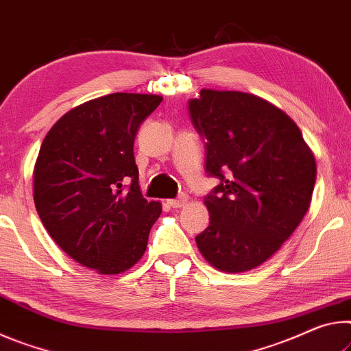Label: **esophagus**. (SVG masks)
I'll list each match as a JSON object with an SVG mask.
<instances>
[{"instance_id": "obj_1", "label": "esophagus", "mask_w": 351, "mask_h": 351, "mask_svg": "<svg viewBox=\"0 0 351 351\" xmlns=\"http://www.w3.org/2000/svg\"><path fill=\"white\" fill-rule=\"evenodd\" d=\"M188 202V196L186 194H180L177 199H171L168 200V205L172 206V208H182V206H185Z\"/></svg>"}]
</instances>
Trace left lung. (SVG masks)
I'll use <instances>...</instances> for the list:
<instances>
[{
	"instance_id": "8db88e82",
	"label": "left lung",
	"mask_w": 351,
	"mask_h": 351,
	"mask_svg": "<svg viewBox=\"0 0 351 351\" xmlns=\"http://www.w3.org/2000/svg\"><path fill=\"white\" fill-rule=\"evenodd\" d=\"M205 143V171L221 180L205 197L210 226L200 254L222 272L269 260L311 204L315 160L297 124L278 107L243 91L200 90L188 102Z\"/></svg>"
}]
</instances>
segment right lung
Listing matches in <instances>:
<instances>
[{"label":"right lung","mask_w":351,"mask_h":351,"mask_svg":"<svg viewBox=\"0 0 351 351\" xmlns=\"http://www.w3.org/2000/svg\"><path fill=\"white\" fill-rule=\"evenodd\" d=\"M162 99L112 93L87 101L63 114L40 147L34 166L40 219L65 254L99 274L135 266L162 215V204L143 197L134 157L136 132Z\"/></svg>","instance_id":"right-lung-1"}]
</instances>
